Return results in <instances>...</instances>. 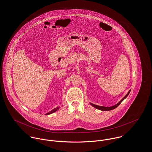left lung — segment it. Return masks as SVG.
<instances>
[{
	"instance_id": "left-lung-1",
	"label": "left lung",
	"mask_w": 152,
	"mask_h": 152,
	"mask_svg": "<svg viewBox=\"0 0 152 152\" xmlns=\"http://www.w3.org/2000/svg\"><path fill=\"white\" fill-rule=\"evenodd\" d=\"M130 91H131V90L129 91V92L128 93V94H127L121 101H119L118 104H117L116 105H114V106H112V107H102V106H99V105H94V104H91V103H90V104H91L93 107H94V108H97V109H99V110H102V111H110V110H112L115 109V108H117L118 105L122 102V101H123L125 99H126V98L127 97V96L129 95Z\"/></svg>"
}]
</instances>
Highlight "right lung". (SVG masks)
Masks as SVG:
<instances>
[{
	"label": "right lung",
	"instance_id": "1",
	"mask_svg": "<svg viewBox=\"0 0 152 152\" xmlns=\"http://www.w3.org/2000/svg\"><path fill=\"white\" fill-rule=\"evenodd\" d=\"M59 108H54V109H53L52 110H51L50 112H49V113H48L47 114V115H48V114H52V113H54V112H55V111H56L58 110Z\"/></svg>",
	"mask_w": 152,
	"mask_h": 152
}]
</instances>
